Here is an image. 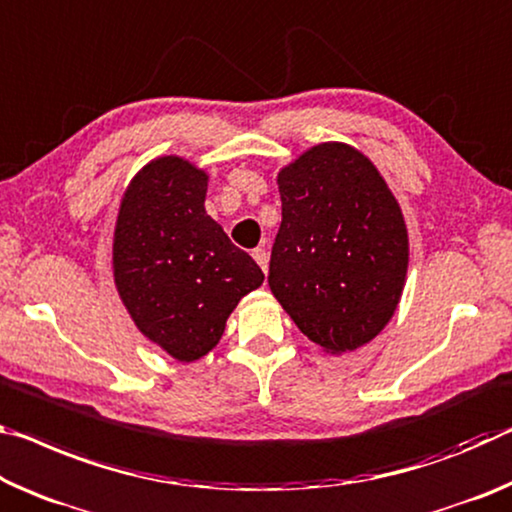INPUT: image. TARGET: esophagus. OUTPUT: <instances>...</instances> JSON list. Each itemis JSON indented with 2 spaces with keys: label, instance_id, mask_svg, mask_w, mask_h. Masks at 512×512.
Returning a JSON list of instances; mask_svg holds the SVG:
<instances>
[{
  "label": "esophagus",
  "instance_id": "obj_1",
  "mask_svg": "<svg viewBox=\"0 0 512 512\" xmlns=\"http://www.w3.org/2000/svg\"><path fill=\"white\" fill-rule=\"evenodd\" d=\"M253 257H255V262H257L259 266H262L264 273L269 271V253H266L264 248H255V250H253Z\"/></svg>",
  "mask_w": 512,
  "mask_h": 512
}]
</instances>
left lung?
<instances>
[{"label":"left lung","instance_id":"obj_1","mask_svg":"<svg viewBox=\"0 0 512 512\" xmlns=\"http://www.w3.org/2000/svg\"><path fill=\"white\" fill-rule=\"evenodd\" d=\"M282 223L269 287L307 339L342 355L396 312L408 230L378 168L351 145L321 143L278 173Z\"/></svg>","mask_w":512,"mask_h":512}]
</instances>
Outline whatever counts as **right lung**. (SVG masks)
<instances>
[{
    "label": "right lung",
    "instance_id": "obj_1",
    "mask_svg": "<svg viewBox=\"0 0 512 512\" xmlns=\"http://www.w3.org/2000/svg\"><path fill=\"white\" fill-rule=\"evenodd\" d=\"M207 173L159 157L129 182L113 232V280L136 328L180 362L207 355L239 300L264 282L205 212Z\"/></svg>",
    "mask_w": 512,
    "mask_h": 512
}]
</instances>
